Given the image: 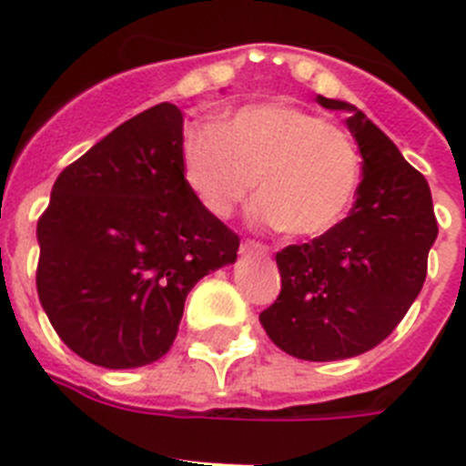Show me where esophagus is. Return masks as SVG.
Returning <instances> with one entry per match:
<instances>
[{
  "mask_svg": "<svg viewBox=\"0 0 466 466\" xmlns=\"http://www.w3.org/2000/svg\"><path fill=\"white\" fill-rule=\"evenodd\" d=\"M242 252H249V254H268L270 247L263 245V242L257 240H245L242 242Z\"/></svg>",
  "mask_w": 466,
  "mask_h": 466,
  "instance_id": "34e87169",
  "label": "esophagus"
}]
</instances>
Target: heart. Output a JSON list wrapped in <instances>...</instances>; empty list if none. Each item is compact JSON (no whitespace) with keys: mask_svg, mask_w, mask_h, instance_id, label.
Returning <instances> with one entry per match:
<instances>
[{"mask_svg":"<svg viewBox=\"0 0 466 466\" xmlns=\"http://www.w3.org/2000/svg\"><path fill=\"white\" fill-rule=\"evenodd\" d=\"M182 166L212 217L228 219L257 184L252 219L294 238L339 224L361 179L348 130L291 105H247L221 123L193 126L184 135Z\"/></svg>","mask_w":466,"mask_h":466,"instance_id":"heart-1","label":"heart"}]
</instances>
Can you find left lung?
Listing matches in <instances>:
<instances>
[{"label": "left lung", "instance_id": "1", "mask_svg": "<svg viewBox=\"0 0 466 466\" xmlns=\"http://www.w3.org/2000/svg\"><path fill=\"white\" fill-rule=\"evenodd\" d=\"M317 102L350 111L364 179L343 221L278 252L282 289L258 319L287 355L336 361L369 352L397 329L425 284L439 226L430 184L392 139L348 102Z\"/></svg>", "mask_w": 466, "mask_h": 466}]
</instances>
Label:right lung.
Wrapping results in <instances>:
<instances>
[{
  "label": "right lung",
  "mask_w": 466,
  "mask_h": 466,
  "mask_svg": "<svg viewBox=\"0 0 466 466\" xmlns=\"http://www.w3.org/2000/svg\"><path fill=\"white\" fill-rule=\"evenodd\" d=\"M184 116L160 102L65 167L36 224V291L72 352L137 369L177 339L188 291L238 258L182 166Z\"/></svg>",
  "instance_id": "right-lung-1"
}]
</instances>
